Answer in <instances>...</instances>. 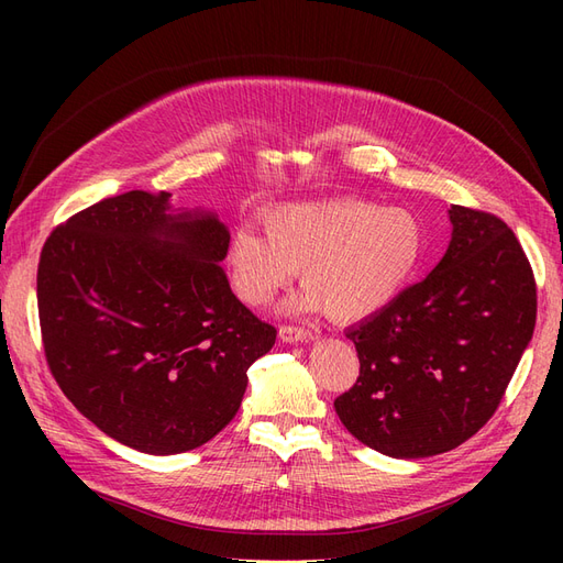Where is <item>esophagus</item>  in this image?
I'll use <instances>...</instances> for the list:
<instances>
[{"label":"esophagus","instance_id":"34e87169","mask_svg":"<svg viewBox=\"0 0 563 563\" xmlns=\"http://www.w3.org/2000/svg\"><path fill=\"white\" fill-rule=\"evenodd\" d=\"M312 333L308 329H298V327H282L279 329V340L282 343H302V340H310Z\"/></svg>","mask_w":563,"mask_h":563}]
</instances>
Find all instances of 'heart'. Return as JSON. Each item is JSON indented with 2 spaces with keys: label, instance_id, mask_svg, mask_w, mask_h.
Returning a JSON list of instances; mask_svg holds the SVG:
<instances>
[{
  "label": "heart",
  "instance_id": "heart-1",
  "mask_svg": "<svg viewBox=\"0 0 563 563\" xmlns=\"http://www.w3.org/2000/svg\"><path fill=\"white\" fill-rule=\"evenodd\" d=\"M265 234L236 228L225 246L232 291L265 305L302 272L291 312H323L340 321L383 310L411 284L428 251V228L404 207L362 199L282 203L265 211Z\"/></svg>",
  "mask_w": 563,
  "mask_h": 563
}]
</instances>
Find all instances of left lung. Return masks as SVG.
Instances as JSON below:
<instances>
[{
    "mask_svg": "<svg viewBox=\"0 0 563 563\" xmlns=\"http://www.w3.org/2000/svg\"><path fill=\"white\" fill-rule=\"evenodd\" d=\"M449 220L430 275L345 331L362 366L335 413L389 457L439 455L479 432L533 338L536 282L515 232L455 203Z\"/></svg>",
    "mask_w": 563,
    "mask_h": 563,
    "instance_id": "left-lung-1",
    "label": "left lung"
}]
</instances>
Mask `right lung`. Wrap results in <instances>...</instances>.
Returning a JSON list of instances; mask_svg holds the SVG:
<instances>
[{
  "label": "right lung",
  "mask_w": 563,
  "mask_h": 563,
  "mask_svg": "<svg viewBox=\"0 0 563 563\" xmlns=\"http://www.w3.org/2000/svg\"><path fill=\"white\" fill-rule=\"evenodd\" d=\"M168 192L100 199L51 232L37 305L51 373L100 432L150 455L207 444L236 416L277 331L228 284L230 230Z\"/></svg>",
  "instance_id": "right-lung-1"
}]
</instances>
